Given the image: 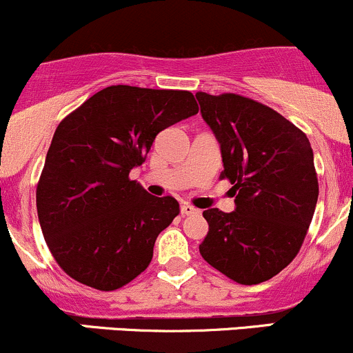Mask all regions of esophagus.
<instances>
[{
    "mask_svg": "<svg viewBox=\"0 0 353 353\" xmlns=\"http://www.w3.org/2000/svg\"><path fill=\"white\" fill-rule=\"evenodd\" d=\"M181 211H183V214H186V216H191V214H198L199 213V210H196V208L191 206V205H183Z\"/></svg>",
    "mask_w": 353,
    "mask_h": 353,
    "instance_id": "esophagus-1",
    "label": "esophagus"
}]
</instances>
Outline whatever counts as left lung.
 <instances>
[{"instance_id":"obj_1","label":"left lung","mask_w":353,"mask_h":353,"mask_svg":"<svg viewBox=\"0 0 353 353\" xmlns=\"http://www.w3.org/2000/svg\"><path fill=\"white\" fill-rule=\"evenodd\" d=\"M220 143L221 179L233 184L235 211H203L210 225L203 259L235 283H264L292 262L318 201L313 148L283 114L250 98L196 92Z\"/></svg>"}]
</instances>
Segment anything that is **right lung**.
<instances>
[{
  "mask_svg": "<svg viewBox=\"0 0 353 353\" xmlns=\"http://www.w3.org/2000/svg\"><path fill=\"white\" fill-rule=\"evenodd\" d=\"M198 113L189 91L110 86L59 123L37 186L40 228L77 283L114 291L147 269L159 233L179 214L128 177L159 132Z\"/></svg>",
  "mask_w": 353,
  "mask_h": 353,
  "instance_id": "right-lung-1",
  "label": "right lung"
}]
</instances>
